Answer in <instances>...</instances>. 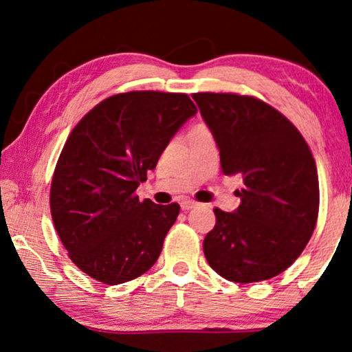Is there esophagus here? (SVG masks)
Wrapping results in <instances>:
<instances>
[{"label":"esophagus","instance_id":"34e87169","mask_svg":"<svg viewBox=\"0 0 352 352\" xmlns=\"http://www.w3.org/2000/svg\"><path fill=\"white\" fill-rule=\"evenodd\" d=\"M197 205H199V204H197V201H194V200H189V199H186V200H182V201H181V208H182V210H190V208H195Z\"/></svg>","mask_w":352,"mask_h":352}]
</instances>
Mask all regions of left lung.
I'll return each instance as SVG.
<instances>
[{"instance_id":"8db88e82","label":"left lung","mask_w":352,"mask_h":352,"mask_svg":"<svg viewBox=\"0 0 352 352\" xmlns=\"http://www.w3.org/2000/svg\"><path fill=\"white\" fill-rule=\"evenodd\" d=\"M219 148L224 175H240L234 213L214 208L204 240L211 269L230 282L267 280L290 267L314 232L319 177L305 138L290 120L253 96L195 93Z\"/></svg>"}]
</instances>
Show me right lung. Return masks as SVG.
Returning <instances> with one entry per match:
<instances>
[{"label":"right lung","instance_id":"obj_1","mask_svg":"<svg viewBox=\"0 0 352 352\" xmlns=\"http://www.w3.org/2000/svg\"><path fill=\"white\" fill-rule=\"evenodd\" d=\"M197 113L187 94L129 91L110 96L72 129L51 182V216L78 269L118 285L147 272L179 205L139 201L177 129Z\"/></svg>","mask_w":352,"mask_h":352}]
</instances>
